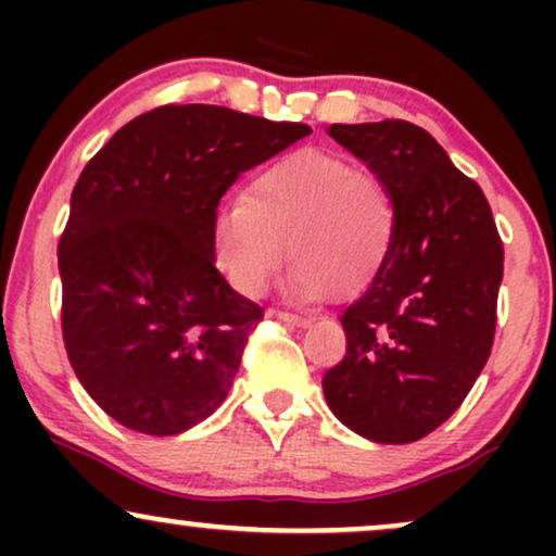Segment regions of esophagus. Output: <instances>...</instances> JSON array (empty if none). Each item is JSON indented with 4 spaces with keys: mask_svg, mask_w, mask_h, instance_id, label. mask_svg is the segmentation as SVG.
Returning a JSON list of instances; mask_svg holds the SVG:
<instances>
[{
    "mask_svg": "<svg viewBox=\"0 0 556 556\" xmlns=\"http://www.w3.org/2000/svg\"><path fill=\"white\" fill-rule=\"evenodd\" d=\"M277 318H282L287 324H295V327H311V316L290 314V311H277Z\"/></svg>",
    "mask_w": 556,
    "mask_h": 556,
    "instance_id": "obj_1",
    "label": "esophagus"
}]
</instances>
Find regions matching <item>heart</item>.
Wrapping results in <instances>:
<instances>
[{
	"label": "heart",
	"mask_w": 556,
	"mask_h": 556,
	"mask_svg": "<svg viewBox=\"0 0 556 556\" xmlns=\"http://www.w3.org/2000/svg\"><path fill=\"white\" fill-rule=\"evenodd\" d=\"M397 214L387 185L329 151L303 149L253 177L245 195L212 216L214 266L242 295H256L287 251L292 295L316 300L337 287L358 295L384 271Z\"/></svg>",
	"instance_id": "1"
}]
</instances>
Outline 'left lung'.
Here are the masks:
<instances>
[{"instance_id": "obj_1", "label": "left lung", "mask_w": 556, "mask_h": 556, "mask_svg": "<svg viewBox=\"0 0 556 556\" xmlns=\"http://www.w3.org/2000/svg\"><path fill=\"white\" fill-rule=\"evenodd\" d=\"M387 185L397 214L384 271L340 316L348 353L324 374L329 410L379 444L442 426L486 366L504 251L483 190L424 127L331 125Z\"/></svg>"}]
</instances>
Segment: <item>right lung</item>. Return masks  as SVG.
Listing matches in <instances>:
<instances>
[{
  "mask_svg": "<svg viewBox=\"0 0 556 556\" xmlns=\"http://www.w3.org/2000/svg\"><path fill=\"white\" fill-rule=\"evenodd\" d=\"M311 132L227 106L130 119L83 169L60 240L62 337L96 405L175 437L227 397L264 316L216 271L208 227L242 172Z\"/></svg>",
  "mask_w": 556,
  "mask_h": 556,
  "instance_id": "1",
  "label": "right lung"
}]
</instances>
